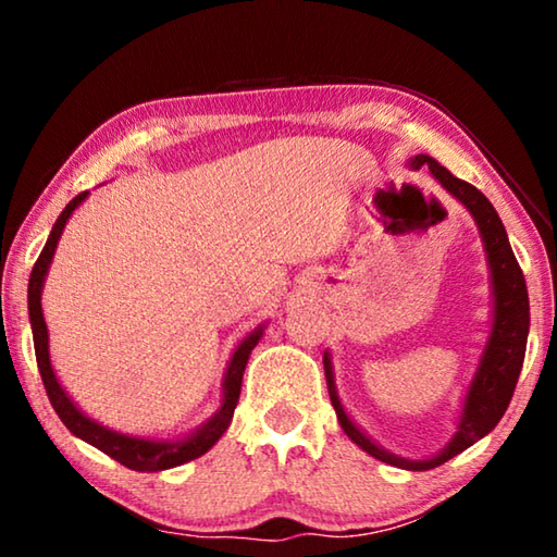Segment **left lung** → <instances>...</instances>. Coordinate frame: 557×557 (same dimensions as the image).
<instances>
[{"mask_svg": "<svg viewBox=\"0 0 557 557\" xmlns=\"http://www.w3.org/2000/svg\"><path fill=\"white\" fill-rule=\"evenodd\" d=\"M412 164L414 166L428 164L432 176L440 178V184L445 186L451 196H457V199L467 206L469 213L474 215V221L484 238L488 268H492L494 326H492V336H488V344L484 348L482 363H479V371L467 393L457 435L451 437L449 445L432 459L412 461V459L395 457L391 451L373 445V442L346 418L342 403L336 398L329 356H324V371H326L329 398H332V405L336 410L338 425L344 428L346 435L351 437L358 447L369 451L371 457L385 461V465L403 467L410 471H425V469H435L440 465H445V461H449L451 457H457L459 451H465L467 447L474 445L476 440L488 435V432L498 425V420L504 418L508 403L513 398L518 375H521V369H523L531 309H528V289H525L521 265H518V260L511 250V243H508L504 223L494 211V206L488 203L486 196L479 191L476 186L461 182V178L447 172L445 166L437 164L435 159L428 154L414 157Z\"/></svg>", "mask_w": 557, "mask_h": 557, "instance_id": "left-lung-1", "label": "left lung"}]
</instances>
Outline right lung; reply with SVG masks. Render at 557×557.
<instances>
[{
    "label": "right lung",
    "instance_id": "right-lung-1",
    "mask_svg": "<svg viewBox=\"0 0 557 557\" xmlns=\"http://www.w3.org/2000/svg\"><path fill=\"white\" fill-rule=\"evenodd\" d=\"M88 191H83L75 196V199L65 206L63 213L55 221L53 231L46 240L44 250L36 265L32 270L29 277V319H32V332H34V348H36V363H39V373L44 381L46 395L53 405L55 414H59L61 422L69 428L75 437L86 440L88 445L98 447L100 451H106L108 457H112L120 465H125L127 469L135 471H162V469H172L178 465H186L196 457H201L203 451H209L215 442L221 440V435L228 430L231 420H233V410L238 405L240 398V383H243V373L245 366H248V358L252 354V348L258 346L262 329L252 332L245 342L238 346V351L233 354L228 373H225V383H223V405L215 418H211L206 425L191 435L188 440H178V442H154V440H139V437H127L120 435V432H112L108 428L98 425L90 418H86L75 405L71 403L69 395L63 393V388L55 381L53 369H51V358H49V332H46V322H44V312H41V289H44V277L46 270H49L53 252H55V243H59L61 233L65 228V221L71 219V213L75 211L83 199H86Z\"/></svg>",
    "mask_w": 557,
    "mask_h": 557
}]
</instances>
